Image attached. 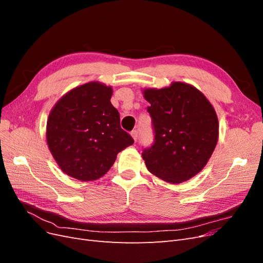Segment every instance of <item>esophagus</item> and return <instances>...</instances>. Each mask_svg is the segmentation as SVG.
I'll list each match as a JSON object with an SVG mask.
<instances>
[{
	"instance_id": "obj_1",
	"label": "esophagus",
	"mask_w": 263,
	"mask_h": 263,
	"mask_svg": "<svg viewBox=\"0 0 263 263\" xmlns=\"http://www.w3.org/2000/svg\"><path fill=\"white\" fill-rule=\"evenodd\" d=\"M130 134H132V136H133L134 140L137 141V139H138V132H137L136 129H135V130H133Z\"/></svg>"
}]
</instances>
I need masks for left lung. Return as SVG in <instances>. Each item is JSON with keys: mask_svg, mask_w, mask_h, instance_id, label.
<instances>
[{"mask_svg": "<svg viewBox=\"0 0 263 263\" xmlns=\"http://www.w3.org/2000/svg\"><path fill=\"white\" fill-rule=\"evenodd\" d=\"M144 94L155 133L154 142L141 154L148 170L171 183L193 178L217 144L215 109L200 91L182 82Z\"/></svg>", "mask_w": 263, "mask_h": 263, "instance_id": "obj_1", "label": "left lung"}]
</instances>
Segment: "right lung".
I'll return each mask as SVG.
<instances>
[{"label": "right lung", "mask_w": 263, "mask_h": 263, "mask_svg": "<svg viewBox=\"0 0 263 263\" xmlns=\"http://www.w3.org/2000/svg\"><path fill=\"white\" fill-rule=\"evenodd\" d=\"M112 87L90 82L68 92L47 122V142L61 170L80 181L105 174L116 156L134 144L110 103Z\"/></svg>", "instance_id": "1"}]
</instances>
